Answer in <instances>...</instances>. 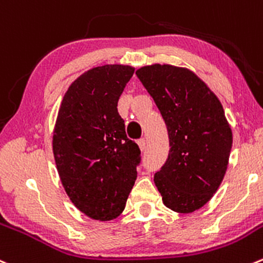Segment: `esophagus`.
Returning <instances> with one entry per match:
<instances>
[{
	"label": "esophagus",
	"mask_w": 263,
	"mask_h": 263,
	"mask_svg": "<svg viewBox=\"0 0 263 263\" xmlns=\"http://www.w3.org/2000/svg\"><path fill=\"white\" fill-rule=\"evenodd\" d=\"M137 144H139L140 149H141L142 152H144V150L146 149V140H145V139H140L139 141H137Z\"/></svg>",
	"instance_id": "1"
}]
</instances>
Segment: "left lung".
Instances as JSON below:
<instances>
[{"mask_svg":"<svg viewBox=\"0 0 263 263\" xmlns=\"http://www.w3.org/2000/svg\"><path fill=\"white\" fill-rule=\"evenodd\" d=\"M137 78L165 122L170 153L154 175L163 203L175 212L202 208L217 191L229 163L233 134L220 100L193 72L154 64Z\"/></svg>","mask_w":263,"mask_h":263,"instance_id":"1","label":"left lung"}]
</instances>
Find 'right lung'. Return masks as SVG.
I'll use <instances>...</instances> for the list:
<instances>
[{
  "mask_svg": "<svg viewBox=\"0 0 263 263\" xmlns=\"http://www.w3.org/2000/svg\"><path fill=\"white\" fill-rule=\"evenodd\" d=\"M134 72L117 64L92 68L70 85L59 109L52 137L59 176L73 204L93 220L118 217L137 178L141 152L117 108Z\"/></svg>",
  "mask_w": 263,
  "mask_h": 263,
  "instance_id": "1",
  "label": "right lung"
}]
</instances>
